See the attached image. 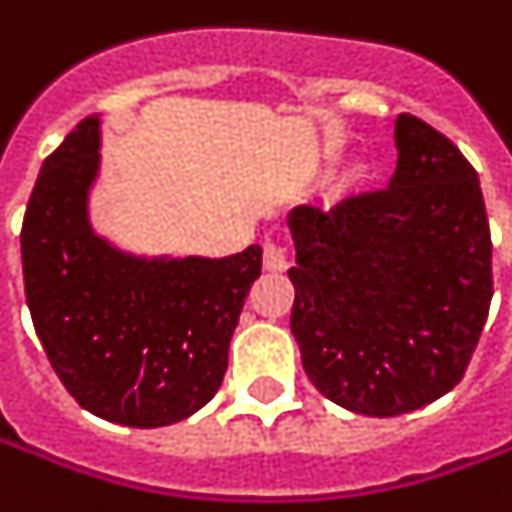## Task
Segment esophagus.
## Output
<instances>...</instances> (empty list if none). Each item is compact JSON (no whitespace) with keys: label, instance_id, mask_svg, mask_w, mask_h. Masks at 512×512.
<instances>
[{"label":"esophagus","instance_id":"1","mask_svg":"<svg viewBox=\"0 0 512 512\" xmlns=\"http://www.w3.org/2000/svg\"><path fill=\"white\" fill-rule=\"evenodd\" d=\"M263 266H266V271H285L291 266L288 252L280 244H266L263 246Z\"/></svg>","mask_w":512,"mask_h":512}]
</instances>
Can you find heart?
Here are the masks:
<instances>
[{"label":"heart","instance_id":"b5f03b06","mask_svg":"<svg viewBox=\"0 0 512 512\" xmlns=\"http://www.w3.org/2000/svg\"><path fill=\"white\" fill-rule=\"evenodd\" d=\"M368 174H371V166H368L366 160H352L349 166H346V171H343V185L346 188H360L363 182L368 180Z\"/></svg>","mask_w":512,"mask_h":512}]
</instances>
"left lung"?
<instances>
[{
  "mask_svg": "<svg viewBox=\"0 0 512 512\" xmlns=\"http://www.w3.org/2000/svg\"><path fill=\"white\" fill-rule=\"evenodd\" d=\"M388 191L288 213L291 332L318 393L352 413L402 416L455 388L491 307L480 177L416 116L393 124Z\"/></svg>",
  "mask_w": 512,
  "mask_h": 512,
  "instance_id": "left-lung-1",
  "label": "left lung"
}]
</instances>
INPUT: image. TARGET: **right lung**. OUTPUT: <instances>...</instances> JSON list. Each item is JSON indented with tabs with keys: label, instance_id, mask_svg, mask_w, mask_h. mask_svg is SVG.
<instances>
[{
	"label": "right lung",
	"instance_id": "right-lung-1",
	"mask_svg": "<svg viewBox=\"0 0 512 512\" xmlns=\"http://www.w3.org/2000/svg\"><path fill=\"white\" fill-rule=\"evenodd\" d=\"M99 113L46 157L21 227L24 293L38 341L88 413L166 427L216 396L252 282L257 244L227 257L144 255L99 235Z\"/></svg>",
	"mask_w": 512,
	"mask_h": 512
}]
</instances>
